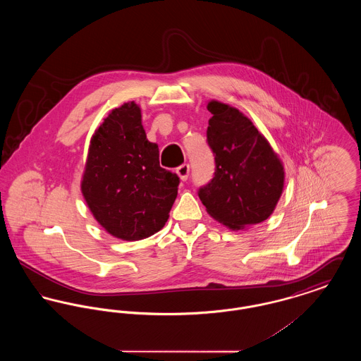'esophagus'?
<instances>
[{"instance_id":"1","label":"esophagus","mask_w":361,"mask_h":361,"mask_svg":"<svg viewBox=\"0 0 361 361\" xmlns=\"http://www.w3.org/2000/svg\"><path fill=\"white\" fill-rule=\"evenodd\" d=\"M176 173L178 174V177L183 180V181H187L189 176V165L188 164H183L181 166L177 168Z\"/></svg>"}]
</instances>
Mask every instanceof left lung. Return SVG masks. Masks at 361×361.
<instances>
[{"label": "left lung", "instance_id": "obj_1", "mask_svg": "<svg viewBox=\"0 0 361 361\" xmlns=\"http://www.w3.org/2000/svg\"><path fill=\"white\" fill-rule=\"evenodd\" d=\"M207 140L214 178L199 189L207 212L231 230L267 221L284 188V166L272 146L237 108L211 100Z\"/></svg>", "mask_w": 361, "mask_h": 361}]
</instances>
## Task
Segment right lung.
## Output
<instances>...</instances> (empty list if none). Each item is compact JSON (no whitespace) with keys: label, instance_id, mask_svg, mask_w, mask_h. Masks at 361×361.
I'll return each instance as SVG.
<instances>
[{"label":"right lung","instance_id":"right-lung-1","mask_svg":"<svg viewBox=\"0 0 361 361\" xmlns=\"http://www.w3.org/2000/svg\"><path fill=\"white\" fill-rule=\"evenodd\" d=\"M137 104L112 109L90 139L81 192L94 219L123 240L147 238L169 218L180 178L159 166Z\"/></svg>","mask_w":361,"mask_h":361}]
</instances>
